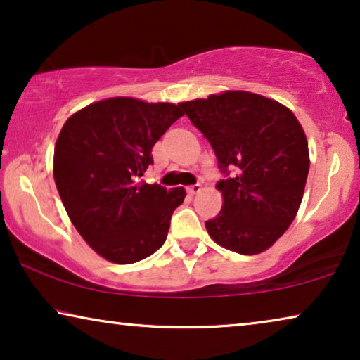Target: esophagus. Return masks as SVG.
Masks as SVG:
<instances>
[{
  "mask_svg": "<svg viewBox=\"0 0 360 360\" xmlns=\"http://www.w3.org/2000/svg\"><path fill=\"white\" fill-rule=\"evenodd\" d=\"M201 190V185L200 184H196V185H190L188 186V188H186V193H188V195H191V196H193V195H196V193H198V191Z\"/></svg>",
  "mask_w": 360,
  "mask_h": 360,
  "instance_id": "1",
  "label": "esophagus"
}]
</instances>
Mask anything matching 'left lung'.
<instances>
[{
  "label": "left lung",
  "mask_w": 360,
  "mask_h": 360,
  "mask_svg": "<svg viewBox=\"0 0 360 360\" xmlns=\"http://www.w3.org/2000/svg\"><path fill=\"white\" fill-rule=\"evenodd\" d=\"M213 147L223 180L219 214L205 223L223 248L254 255L292 224L309 170L308 141L292 111L249 91L179 105Z\"/></svg>",
  "instance_id": "1"
}]
</instances>
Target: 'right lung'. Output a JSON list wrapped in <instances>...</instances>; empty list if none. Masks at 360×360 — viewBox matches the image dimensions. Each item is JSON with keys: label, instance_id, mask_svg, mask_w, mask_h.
<instances>
[{"label": "right lung", "instance_id": "right-lung-1", "mask_svg": "<svg viewBox=\"0 0 360 360\" xmlns=\"http://www.w3.org/2000/svg\"><path fill=\"white\" fill-rule=\"evenodd\" d=\"M184 116L172 103L96 101L68 117L53 152V179L70 221L90 248L134 264L165 243L185 190L139 181L152 147Z\"/></svg>", "mask_w": 360, "mask_h": 360}]
</instances>
